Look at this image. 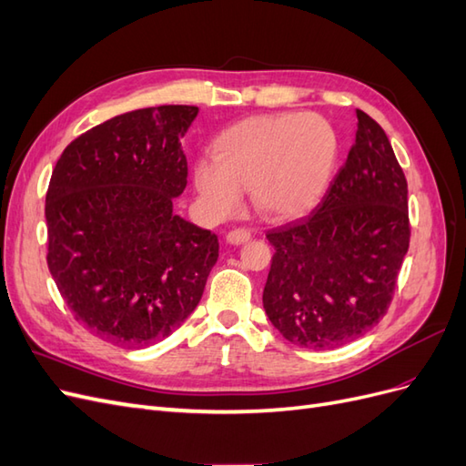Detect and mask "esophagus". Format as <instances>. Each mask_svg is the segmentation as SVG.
I'll list each match as a JSON object with an SVG mask.
<instances>
[{"instance_id": "esophagus-1", "label": "esophagus", "mask_w": 466, "mask_h": 466, "mask_svg": "<svg viewBox=\"0 0 466 466\" xmlns=\"http://www.w3.org/2000/svg\"><path fill=\"white\" fill-rule=\"evenodd\" d=\"M248 238H250V231H247V229H233L225 235V241H228L229 245H243L248 241Z\"/></svg>"}]
</instances>
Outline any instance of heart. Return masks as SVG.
<instances>
[{
  "label": "heart",
  "instance_id": "heart-1",
  "mask_svg": "<svg viewBox=\"0 0 466 466\" xmlns=\"http://www.w3.org/2000/svg\"><path fill=\"white\" fill-rule=\"evenodd\" d=\"M214 159L194 167V187L209 216L228 218L241 206V188L262 216L291 219L327 190L338 159L334 126L313 112L252 116L221 132Z\"/></svg>",
  "mask_w": 466,
  "mask_h": 466
}]
</instances>
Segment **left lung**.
Returning a JSON list of instances; mask_svg holds the SVG:
<instances>
[{"mask_svg":"<svg viewBox=\"0 0 466 466\" xmlns=\"http://www.w3.org/2000/svg\"><path fill=\"white\" fill-rule=\"evenodd\" d=\"M356 116V144L317 209L266 233L264 311L309 350L344 346L385 317L410 245L406 177L385 130Z\"/></svg>","mask_w":466,"mask_h":466,"instance_id":"8db88e82","label":"left lung"}]
</instances>
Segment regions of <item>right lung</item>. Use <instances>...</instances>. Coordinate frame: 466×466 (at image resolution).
Wrapping results in <instances>:
<instances>
[{"label": "right lung", "mask_w": 466, "mask_h": 466, "mask_svg": "<svg viewBox=\"0 0 466 466\" xmlns=\"http://www.w3.org/2000/svg\"><path fill=\"white\" fill-rule=\"evenodd\" d=\"M198 106H149L76 137L46 192L48 268L76 320L103 340L147 348L200 303L216 233L182 219L180 139Z\"/></svg>", "instance_id": "1"}]
</instances>
